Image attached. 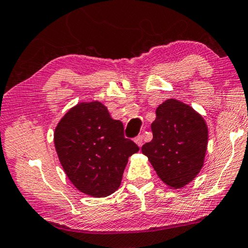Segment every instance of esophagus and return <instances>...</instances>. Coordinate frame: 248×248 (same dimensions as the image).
I'll use <instances>...</instances> for the list:
<instances>
[{
	"mask_svg": "<svg viewBox=\"0 0 248 248\" xmlns=\"http://www.w3.org/2000/svg\"><path fill=\"white\" fill-rule=\"evenodd\" d=\"M134 141H135V143H136V144H138L139 146H142V145H143V135L136 136Z\"/></svg>",
	"mask_w": 248,
	"mask_h": 248,
	"instance_id": "esophagus-1",
	"label": "esophagus"
}]
</instances>
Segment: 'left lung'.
<instances>
[{
	"label": "left lung",
	"mask_w": 248,
	"mask_h": 248,
	"mask_svg": "<svg viewBox=\"0 0 248 248\" xmlns=\"http://www.w3.org/2000/svg\"><path fill=\"white\" fill-rule=\"evenodd\" d=\"M153 139L142 146L156 174L178 189L195 179L202 168L208 130L203 118L191 107L168 99L156 108L151 124Z\"/></svg>",
	"instance_id": "1"
}]
</instances>
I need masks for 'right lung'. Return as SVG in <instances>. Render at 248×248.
Listing matches in <instances>:
<instances>
[{
  "mask_svg": "<svg viewBox=\"0 0 248 248\" xmlns=\"http://www.w3.org/2000/svg\"><path fill=\"white\" fill-rule=\"evenodd\" d=\"M55 145L69 180L93 197L116 191L128 157L140 150L124 136L123 123L99 102L71 108L56 127Z\"/></svg>",
  "mask_w": 248,
  "mask_h": 248,
  "instance_id": "obj_1",
  "label": "right lung"
}]
</instances>
